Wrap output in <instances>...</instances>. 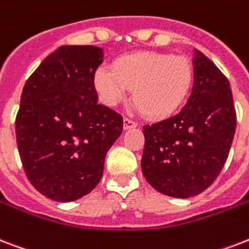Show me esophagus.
<instances>
[{
    "instance_id": "obj_1",
    "label": "esophagus",
    "mask_w": 249,
    "mask_h": 249,
    "mask_svg": "<svg viewBox=\"0 0 249 249\" xmlns=\"http://www.w3.org/2000/svg\"><path fill=\"white\" fill-rule=\"evenodd\" d=\"M123 125H124V129H130L136 128V126H137V123L134 120H132V119H129V117H124V123H123Z\"/></svg>"
}]
</instances>
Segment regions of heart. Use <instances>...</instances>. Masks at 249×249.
I'll list each match as a JSON object with an SVG mask.
<instances>
[{"label":"heart","instance_id":"obj_1","mask_svg":"<svg viewBox=\"0 0 249 249\" xmlns=\"http://www.w3.org/2000/svg\"><path fill=\"white\" fill-rule=\"evenodd\" d=\"M94 82L102 100L109 107L123 102L129 89H133V102L145 116L164 119L175 113L187 99L193 68L185 57L133 53L117 58L113 69L100 66Z\"/></svg>","mask_w":249,"mask_h":249}]
</instances>
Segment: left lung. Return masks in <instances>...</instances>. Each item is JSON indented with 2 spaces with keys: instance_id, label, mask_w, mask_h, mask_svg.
<instances>
[{
  "instance_id": "1",
  "label": "left lung",
  "mask_w": 249,
  "mask_h": 249,
  "mask_svg": "<svg viewBox=\"0 0 249 249\" xmlns=\"http://www.w3.org/2000/svg\"><path fill=\"white\" fill-rule=\"evenodd\" d=\"M192 94L181 111L145 125L142 174L158 192L188 198L204 192L221 174L236 129L230 82L195 51Z\"/></svg>"
}]
</instances>
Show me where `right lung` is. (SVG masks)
Segmentation results:
<instances>
[{
	"label": "right lung",
	"instance_id": "1",
	"mask_svg": "<svg viewBox=\"0 0 249 249\" xmlns=\"http://www.w3.org/2000/svg\"><path fill=\"white\" fill-rule=\"evenodd\" d=\"M103 62L94 45H62L30 75L15 119L17 145L30 183L58 202L78 200L103 176L123 116L98 103L94 77Z\"/></svg>",
	"mask_w": 249,
	"mask_h": 249
}]
</instances>
